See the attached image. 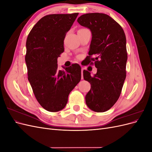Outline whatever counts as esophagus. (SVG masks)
I'll use <instances>...</instances> for the list:
<instances>
[{"label":"esophagus","instance_id":"obj_1","mask_svg":"<svg viewBox=\"0 0 152 152\" xmlns=\"http://www.w3.org/2000/svg\"><path fill=\"white\" fill-rule=\"evenodd\" d=\"M84 70V68H82V79H83V70Z\"/></svg>","mask_w":152,"mask_h":152}]
</instances>
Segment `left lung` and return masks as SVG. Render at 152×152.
Returning <instances> with one entry per match:
<instances>
[{"label": "left lung", "instance_id": "left-lung-1", "mask_svg": "<svg viewBox=\"0 0 152 152\" xmlns=\"http://www.w3.org/2000/svg\"><path fill=\"white\" fill-rule=\"evenodd\" d=\"M77 22L90 30L92 35L87 63L94 62V76L83 70L85 80L91 84L86 95L87 107L96 112H104L117 102L126 77V38L121 25L106 14L87 13ZM94 55L95 58H91Z\"/></svg>", "mask_w": 152, "mask_h": 152}]
</instances>
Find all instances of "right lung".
I'll return each mask as SVG.
<instances>
[{
	"label": "right lung",
	"instance_id": "right-lung-1",
	"mask_svg": "<svg viewBox=\"0 0 152 152\" xmlns=\"http://www.w3.org/2000/svg\"><path fill=\"white\" fill-rule=\"evenodd\" d=\"M79 13L45 16L32 28L26 39L25 62L28 79L39 104L49 112L65 107L68 95L81 79L78 64L58 69L64 51V39Z\"/></svg>",
	"mask_w": 152,
	"mask_h": 152
}]
</instances>
